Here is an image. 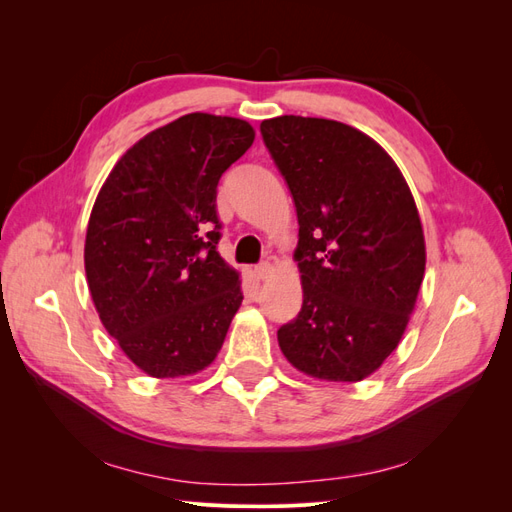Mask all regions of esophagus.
Here are the masks:
<instances>
[{"mask_svg": "<svg viewBox=\"0 0 512 512\" xmlns=\"http://www.w3.org/2000/svg\"><path fill=\"white\" fill-rule=\"evenodd\" d=\"M269 273H271V265H269V262H260V265L254 269V275L258 277V280H267Z\"/></svg>", "mask_w": 512, "mask_h": 512, "instance_id": "obj_1", "label": "esophagus"}]
</instances>
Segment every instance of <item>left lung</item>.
<instances>
[{"label":"left lung","mask_w":512,"mask_h":512,"mask_svg":"<svg viewBox=\"0 0 512 512\" xmlns=\"http://www.w3.org/2000/svg\"><path fill=\"white\" fill-rule=\"evenodd\" d=\"M260 134L299 220L303 305L277 342L307 376L359 382L397 348L425 275L412 192L389 153L346 123L282 115Z\"/></svg>","instance_id":"8db88e82"}]
</instances>
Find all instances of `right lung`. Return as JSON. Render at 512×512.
Masks as SVG:
<instances>
[{
  "label": "right lung",
  "instance_id": "obj_1",
  "mask_svg": "<svg viewBox=\"0 0 512 512\" xmlns=\"http://www.w3.org/2000/svg\"><path fill=\"white\" fill-rule=\"evenodd\" d=\"M252 143L243 119L183 115L123 153L91 209V299L108 335L153 378L211 365L243 301L239 273L218 254L215 196Z\"/></svg>",
  "mask_w": 512,
  "mask_h": 512
}]
</instances>
